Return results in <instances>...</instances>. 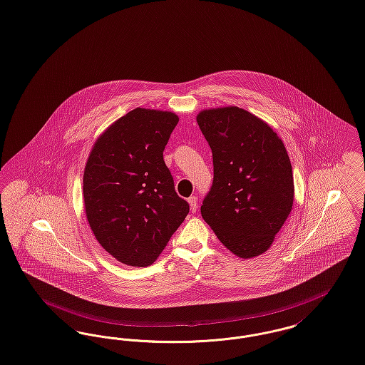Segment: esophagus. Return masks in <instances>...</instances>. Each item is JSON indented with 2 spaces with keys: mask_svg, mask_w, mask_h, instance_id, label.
I'll return each mask as SVG.
<instances>
[{
  "mask_svg": "<svg viewBox=\"0 0 365 365\" xmlns=\"http://www.w3.org/2000/svg\"><path fill=\"white\" fill-rule=\"evenodd\" d=\"M189 205H190V211L192 212H195L197 211V208H198V202H197V197L195 195H192V197H189Z\"/></svg>",
  "mask_w": 365,
  "mask_h": 365,
  "instance_id": "1",
  "label": "esophagus"
}]
</instances>
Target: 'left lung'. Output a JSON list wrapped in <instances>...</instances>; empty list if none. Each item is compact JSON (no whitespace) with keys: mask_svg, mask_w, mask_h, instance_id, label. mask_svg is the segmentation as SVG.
<instances>
[{"mask_svg":"<svg viewBox=\"0 0 365 365\" xmlns=\"http://www.w3.org/2000/svg\"><path fill=\"white\" fill-rule=\"evenodd\" d=\"M197 123L214 160L201 215L219 241L244 259L267 251L294 204V175L277 133L244 108L202 110Z\"/></svg>","mask_w":365,"mask_h":365,"instance_id":"1","label":"left lung"}]
</instances>
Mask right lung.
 Returning <instances> with one entry per match:
<instances>
[{
  "label": "right lung",
  "instance_id": "right-lung-1",
  "mask_svg": "<svg viewBox=\"0 0 365 365\" xmlns=\"http://www.w3.org/2000/svg\"><path fill=\"white\" fill-rule=\"evenodd\" d=\"M178 121L171 111L135 108L89 153L83 180L86 219L99 244L124 264L150 266L189 214L163 154Z\"/></svg>",
  "mask_w": 365,
  "mask_h": 365
}]
</instances>
